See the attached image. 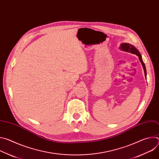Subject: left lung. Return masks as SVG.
<instances>
[{
    "mask_svg": "<svg viewBox=\"0 0 159 159\" xmlns=\"http://www.w3.org/2000/svg\"><path fill=\"white\" fill-rule=\"evenodd\" d=\"M121 48L125 51V52H129V53H131L133 54H135L136 55L139 56V60H140L142 64V66H143V68L144 69V72H145V75L146 76L147 75V72H146V68H145V63H143V60H142V56L140 55V53H139V50L136 48L134 47H133V45L130 44H128V43H123L121 44Z\"/></svg>",
    "mask_w": 159,
    "mask_h": 159,
    "instance_id": "left-lung-1",
    "label": "left lung"
}]
</instances>
